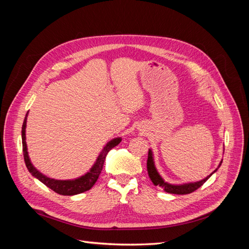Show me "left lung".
<instances>
[{"mask_svg": "<svg viewBox=\"0 0 249 249\" xmlns=\"http://www.w3.org/2000/svg\"><path fill=\"white\" fill-rule=\"evenodd\" d=\"M222 162H220L219 166H218V168L220 167ZM146 166H147V172H148V177L150 178V180H152L153 184L155 186H159L161 187L162 189L167 192V193H171V194H189V193H192L194 192L195 190H197L199 187H201L203 184H205L208 178L213 175V173L215 171H217L218 168H216L212 173L209 177H207L206 178H203L201 180H199V182H195V183H189V184H184V185H171V184H168L166 182H164V179L160 177L159 173H158L156 167H155V164H154V159H153V154H152V150L148 149V157H147V163H146Z\"/></svg>", "mask_w": 249, "mask_h": 249, "instance_id": "obj_1", "label": "left lung"}]
</instances>
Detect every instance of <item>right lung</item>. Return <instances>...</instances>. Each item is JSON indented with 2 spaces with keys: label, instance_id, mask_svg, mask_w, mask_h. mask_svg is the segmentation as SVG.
<instances>
[{
  "label": "right lung",
  "instance_id": "obj_1",
  "mask_svg": "<svg viewBox=\"0 0 249 249\" xmlns=\"http://www.w3.org/2000/svg\"><path fill=\"white\" fill-rule=\"evenodd\" d=\"M26 123H27V115L25 117L24 124H22V126H21L22 153H24V160L26 163V166L33 177L38 178L41 183H43L47 187H49L50 189H52L53 191H55L60 195H74V194H79L91 189V187L95 184L97 178H99L101 175V171L103 169L104 162H105V159H106L107 154L113 147H115L117 144H119L120 141H122L120 138H115L111 140L108 144L104 147L102 154L99 156V158H97L93 167L90 169V171L87 172L85 176L72 180H58V179L47 178L46 176L41 175L38 170L34 168L31 162H30L28 152H27V144H26V134H25Z\"/></svg>",
  "mask_w": 249,
  "mask_h": 249
}]
</instances>
